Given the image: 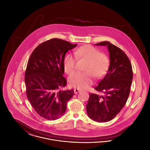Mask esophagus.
Listing matches in <instances>:
<instances>
[{"mask_svg":"<svg viewBox=\"0 0 150 150\" xmlns=\"http://www.w3.org/2000/svg\"><path fill=\"white\" fill-rule=\"evenodd\" d=\"M79 92H80V89H78V88H75L74 89V93H75V94H77Z\"/></svg>","mask_w":150,"mask_h":150,"instance_id":"1","label":"esophagus"}]
</instances>
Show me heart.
<instances>
[{
	"label": "heart",
	"mask_w": 150,
	"mask_h": 150,
	"mask_svg": "<svg viewBox=\"0 0 150 150\" xmlns=\"http://www.w3.org/2000/svg\"><path fill=\"white\" fill-rule=\"evenodd\" d=\"M75 57L87 61L83 72H76L69 78L71 86L79 89H84L93 83L96 78H102L106 73L110 66V60L106 55L100 53V50L90 45H85L75 51ZM76 60L71 54L65 57L64 62V71L71 74L75 69Z\"/></svg>",
	"instance_id": "b5f03b06"
}]
</instances>
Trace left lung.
I'll use <instances>...</instances> for the list:
<instances>
[{
    "mask_svg": "<svg viewBox=\"0 0 150 150\" xmlns=\"http://www.w3.org/2000/svg\"><path fill=\"white\" fill-rule=\"evenodd\" d=\"M95 45L107 47L110 62L107 73L94 88L102 94L90 93L86 109L91 119L103 122L113 119L125 106L130 93L133 71L128 57L121 49L109 42Z\"/></svg>",
    "mask_w": 150,
    "mask_h": 150,
    "instance_id": "1",
    "label": "left lung"
}]
</instances>
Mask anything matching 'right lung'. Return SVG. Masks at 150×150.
<instances>
[{"mask_svg": "<svg viewBox=\"0 0 150 150\" xmlns=\"http://www.w3.org/2000/svg\"><path fill=\"white\" fill-rule=\"evenodd\" d=\"M76 45L52 39L39 44L29 58L25 74L27 97L37 114L47 120L63 116L74 94L73 89H60L67 84L63 76L66 53Z\"/></svg>", "mask_w": 150, "mask_h": 150, "instance_id": "obj_1", "label": "right lung"}]
</instances>
